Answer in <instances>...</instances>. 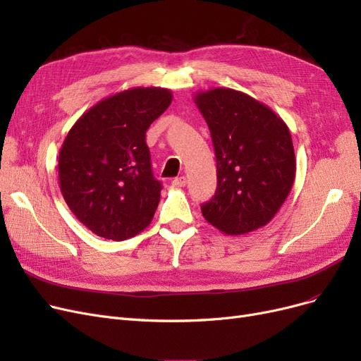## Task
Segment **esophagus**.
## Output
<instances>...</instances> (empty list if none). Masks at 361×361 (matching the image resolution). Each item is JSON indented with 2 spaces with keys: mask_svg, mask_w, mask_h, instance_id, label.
<instances>
[{
  "mask_svg": "<svg viewBox=\"0 0 361 361\" xmlns=\"http://www.w3.org/2000/svg\"><path fill=\"white\" fill-rule=\"evenodd\" d=\"M172 184H173V185H177V188H184V185L188 184V178H185L184 176L177 177V178H173V180H172Z\"/></svg>",
  "mask_w": 361,
  "mask_h": 361,
  "instance_id": "1",
  "label": "esophagus"
}]
</instances>
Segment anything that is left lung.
<instances>
[{
	"instance_id": "obj_1",
	"label": "left lung",
	"mask_w": 361,
	"mask_h": 361,
	"mask_svg": "<svg viewBox=\"0 0 361 361\" xmlns=\"http://www.w3.org/2000/svg\"><path fill=\"white\" fill-rule=\"evenodd\" d=\"M196 106L209 128L217 159V190L201 207L205 220L226 235L268 224L286 202L296 156L284 120L244 92H197Z\"/></svg>"
}]
</instances>
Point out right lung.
Listing matches in <instances>:
<instances>
[{
	"label": "right lung",
	"mask_w": 361,
	"mask_h": 361,
	"mask_svg": "<svg viewBox=\"0 0 361 361\" xmlns=\"http://www.w3.org/2000/svg\"><path fill=\"white\" fill-rule=\"evenodd\" d=\"M172 101L164 87H132L93 105L59 152L66 205L95 235L123 241L153 220L162 184L153 177L145 132Z\"/></svg>",
	"instance_id": "right-lung-1"
}]
</instances>
